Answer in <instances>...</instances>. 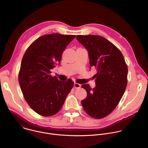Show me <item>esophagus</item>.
Segmentation results:
<instances>
[{
	"mask_svg": "<svg viewBox=\"0 0 148 148\" xmlns=\"http://www.w3.org/2000/svg\"><path fill=\"white\" fill-rule=\"evenodd\" d=\"M80 87H81V85H80L79 84L77 83H74V88H76V89L79 88Z\"/></svg>",
	"mask_w": 148,
	"mask_h": 148,
	"instance_id": "1",
	"label": "esophagus"
}]
</instances>
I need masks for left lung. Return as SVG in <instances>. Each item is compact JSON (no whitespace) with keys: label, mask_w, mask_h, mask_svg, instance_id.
<instances>
[{"label":"left lung","mask_w":148,"mask_h":148,"mask_svg":"<svg viewBox=\"0 0 148 148\" xmlns=\"http://www.w3.org/2000/svg\"><path fill=\"white\" fill-rule=\"evenodd\" d=\"M77 41L88 51L90 66H95L96 87L82 86L87 97L82 101L90 116L101 119L110 114L122 99L127 84V66L120 51L99 35H77Z\"/></svg>","instance_id":"obj_1"}]
</instances>
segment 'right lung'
<instances>
[{"label": "right lung", "instance_id": "1", "mask_svg": "<svg viewBox=\"0 0 148 148\" xmlns=\"http://www.w3.org/2000/svg\"><path fill=\"white\" fill-rule=\"evenodd\" d=\"M75 35L51 34L40 36L26 49L19 73L23 97L36 113L57 114L74 86L72 80L60 81L50 70L60 63L63 51Z\"/></svg>", "mask_w": 148, "mask_h": 148}]
</instances>
